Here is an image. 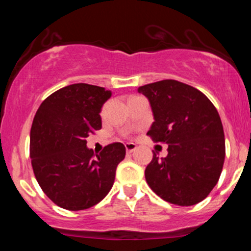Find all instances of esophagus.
I'll return each instance as SVG.
<instances>
[{
	"mask_svg": "<svg viewBox=\"0 0 251 251\" xmlns=\"http://www.w3.org/2000/svg\"><path fill=\"white\" fill-rule=\"evenodd\" d=\"M125 148H126V152H127V153H132V152H133L134 150L137 149V145H135V144H133V143H127L125 145Z\"/></svg>",
	"mask_w": 251,
	"mask_h": 251,
	"instance_id": "obj_1",
	"label": "esophagus"
}]
</instances>
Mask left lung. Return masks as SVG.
<instances>
[{
	"label": "left lung",
	"mask_w": 251,
	"mask_h": 251,
	"mask_svg": "<svg viewBox=\"0 0 251 251\" xmlns=\"http://www.w3.org/2000/svg\"><path fill=\"white\" fill-rule=\"evenodd\" d=\"M149 99L154 122L148 135L168 144V155L153 152L146 166L149 186L160 198L180 206L200 203L217 184L226 157L220 114L201 91L177 80L138 88Z\"/></svg>",
	"instance_id": "8db88e82"
}]
</instances>
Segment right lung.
Masks as SVG:
<instances>
[{
  "label": "right lung",
  "mask_w": 251,
  "mask_h": 251,
  "mask_svg": "<svg viewBox=\"0 0 251 251\" xmlns=\"http://www.w3.org/2000/svg\"><path fill=\"white\" fill-rule=\"evenodd\" d=\"M111 96L99 86L73 83L43 100L34 117L31 166L42 191L60 208H91L113 186L125 146L109 144L99 154L86 146V138L101 128L100 112Z\"/></svg>",
  "instance_id": "obj_1"
}]
</instances>
